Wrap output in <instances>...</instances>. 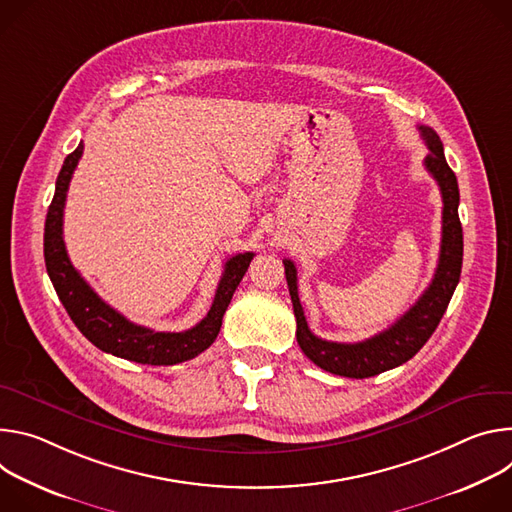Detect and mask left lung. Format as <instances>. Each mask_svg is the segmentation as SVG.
<instances>
[{
	"label": "left lung",
	"mask_w": 512,
	"mask_h": 512,
	"mask_svg": "<svg viewBox=\"0 0 512 512\" xmlns=\"http://www.w3.org/2000/svg\"><path fill=\"white\" fill-rule=\"evenodd\" d=\"M419 132L431 152L425 158V168L427 173L437 181L441 199H443L441 250H439V262H437L431 285L401 319H396L388 329L358 344L327 342V339L317 337L309 329L301 301H299L297 268L291 260H282L285 262L289 293H291V301L297 317V342L303 354L325 372H331L337 376H348V378H368L409 362L427 344V339L437 329L451 301V295L460 282L462 258H464V236H462V223L458 215V205H460L458 179L445 160L443 144L435 134V130L427 126H419Z\"/></svg>",
	"instance_id": "8db88e82"
}]
</instances>
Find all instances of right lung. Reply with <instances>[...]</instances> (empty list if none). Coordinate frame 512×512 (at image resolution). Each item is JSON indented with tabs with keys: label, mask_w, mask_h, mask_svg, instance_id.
<instances>
[{
	"label": "right lung",
	"mask_w": 512,
	"mask_h": 512,
	"mask_svg": "<svg viewBox=\"0 0 512 512\" xmlns=\"http://www.w3.org/2000/svg\"><path fill=\"white\" fill-rule=\"evenodd\" d=\"M81 154L83 142L65 158L44 223V262L56 295L79 331L105 354L150 366H173L199 356L215 342L223 313L244 278L254 252L232 256L225 262L213 305L195 327L187 331H154L128 321L87 285V280L71 264L65 248V201Z\"/></svg>",
	"instance_id": "1"
}]
</instances>
